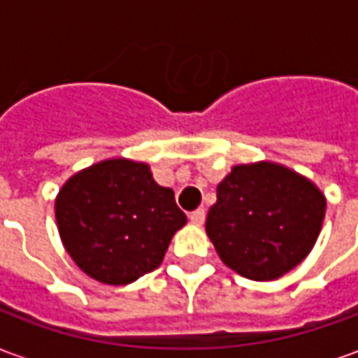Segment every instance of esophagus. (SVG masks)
Here are the masks:
<instances>
[{
  "label": "esophagus",
  "instance_id": "1",
  "mask_svg": "<svg viewBox=\"0 0 358 358\" xmlns=\"http://www.w3.org/2000/svg\"><path fill=\"white\" fill-rule=\"evenodd\" d=\"M189 218H192V222H195V224H203L205 222V209H195L189 215Z\"/></svg>",
  "mask_w": 358,
  "mask_h": 358
}]
</instances>
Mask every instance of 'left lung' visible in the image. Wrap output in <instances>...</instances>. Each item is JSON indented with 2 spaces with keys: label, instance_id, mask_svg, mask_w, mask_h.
Segmentation results:
<instances>
[{
  "label": "left lung",
  "instance_id": "8db88e82",
  "mask_svg": "<svg viewBox=\"0 0 358 358\" xmlns=\"http://www.w3.org/2000/svg\"><path fill=\"white\" fill-rule=\"evenodd\" d=\"M326 197L284 164H236L218 184L205 230L222 263L257 282L278 280L315 248Z\"/></svg>",
  "mask_w": 358,
  "mask_h": 358
}]
</instances>
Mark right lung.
I'll return each instance as SVG.
<instances>
[{
    "instance_id": "right-lung-1",
    "label": "right lung",
    "mask_w": 358,
    "mask_h": 358,
    "mask_svg": "<svg viewBox=\"0 0 358 358\" xmlns=\"http://www.w3.org/2000/svg\"><path fill=\"white\" fill-rule=\"evenodd\" d=\"M61 241L76 266L107 285H126L163 263L186 224L171 187L148 163L117 157L82 169L55 197Z\"/></svg>"
}]
</instances>
